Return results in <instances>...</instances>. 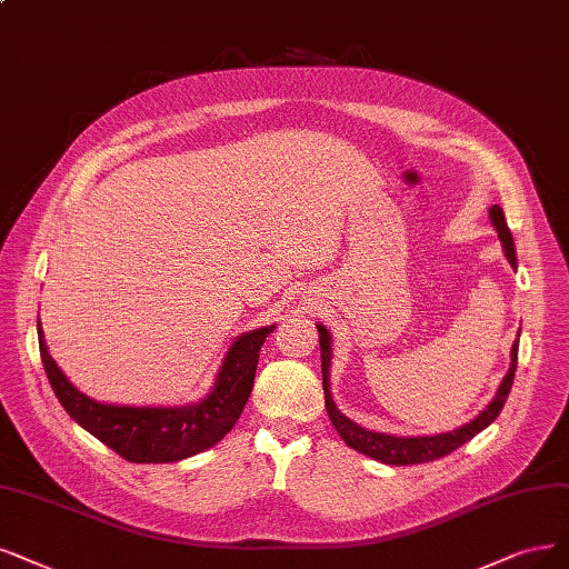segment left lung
<instances>
[{"label":"left lung","instance_id":"8db88e82","mask_svg":"<svg viewBox=\"0 0 569 569\" xmlns=\"http://www.w3.org/2000/svg\"><path fill=\"white\" fill-rule=\"evenodd\" d=\"M490 220L497 229V234L501 239L503 252H507L509 262L516 267V246H513V237L509 231L507 218H503V210L499 206L490 208ZM319 328V345H321V372H323V393H326V410L332 427L338 429L340 438L345 443L353 450H359L377 461H382V465H393V467H406V465H422V461H433L450 455L452 450H457L459 446H465L467 440H471L476 433H480L486 427H490L497 415L501 412L503 403H507L511 385H513V377H516V363H518V340L511 347V368L503 377L497 396L492 398V403L482 410L473 422L459 427L455 431L448 433H438V436H417V438H401V436H389V433H375L368 431L359 425H353L349 417H345L338 406L332 403V396H330V385H328V366H330V335L323 326ZM520 338V335H518Z\"/></svg>","mask_w":569,"mask_h":569}]
</instances>
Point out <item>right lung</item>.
Segmentation results:
<instances>
[{
	"instance_id": "add662e5",
	"label": "right lung",
	"mask_w": 569,
	"mask_h": 569,
	"mask_svg": "<svg viewBox=\"0 0 569 569\" xmlns=\"http://www.w3.org/2000/svg\"><path fill=\"white\" fill-rule=\"evenodd\" d=\"M271 330L273 326L250 330L229 347L218 382L203 401L184 408H119L96 403L68 382V377L51 359L41 323L37 321L41 363L60 406L100 443L136 465L180 461L222 440L243 412L256 380L260 347Z\"/></svg>"
}]
</instances>
